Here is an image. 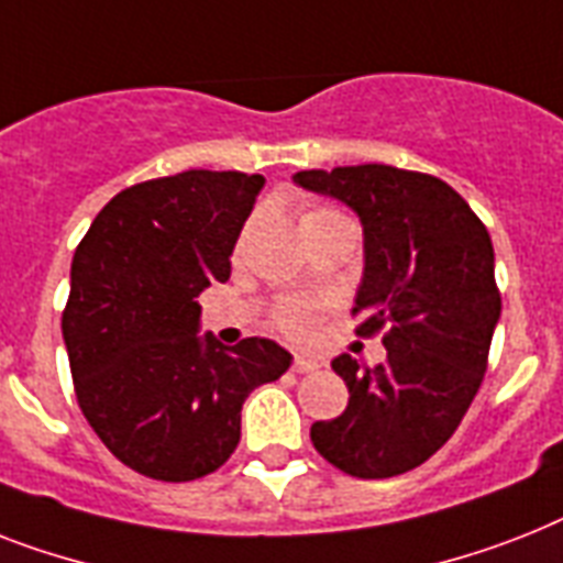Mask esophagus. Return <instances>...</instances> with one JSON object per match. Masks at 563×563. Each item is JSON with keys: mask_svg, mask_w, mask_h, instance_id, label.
<instances>
[{"mask_svg": "<svg viewBox=\"0 0 563 563\" xmlns=\"http://www.w3.org/2000/svg\"><path fill=\"white\" fill-rule=\"evenodd\" d=\"M321 367L314 358H306V355H295V361H291V369L295 373H314V369Z\"/></svg>", "mask_w": 563, "mask_h": 563, "instance_id": "esophagus-1", "label": "esophagus"}]
</instances>
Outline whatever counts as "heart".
I'll list each match as a JSON object with an SVG mask.
<instances>
[{"instance_id": "b5f03b06", "label": "heart", "mask_w": 563, "mask_h": 563, "mask_svg": "<svg viewBox=\"0 0 563 563\" xmlns=\"http://www.w3.org/2000/svg\"><path fill=\"white\" fill-rule=\"evenodd\" d=\"M329 219H346L344 213H338L335 208H303L300 213V231L312 225H321ZM251 231V225L245 228V234ZM245 240V236H242ZM323 306L318 300H309V297H283L280 303L272 309V323L277 332H283L291 341H309V338L318 335V327H321Z\"/></svg>"}]
</instances>
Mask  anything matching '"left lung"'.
Masks as SVG:
<instances>
[{"label": "left lung", "instance_id": "left-lung-1", "mask_svg": "<svg viewBox=\"0 0 563 563\" xmlns=\"http://www.w3.org/2000/svg\"><path fill=\"white\" fill-rule=\"evenodd\" d=\"M300 187L346 202L364 225L355 335L385 332V364L338 355L350 387L338 419L312 424L318 454L350 477L385 479L437 454L477 396L500 318L495 249L442 178L390 164L300 170Z\"/></svg>", "mask_w": 563, "mask_h": 563}]
</instances>
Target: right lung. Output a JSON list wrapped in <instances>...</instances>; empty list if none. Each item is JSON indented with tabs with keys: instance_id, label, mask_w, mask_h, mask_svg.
I'll return each mask as SVG.
<instances>
[{
	"instance_id": "1",
	"label": "right lung",
	"mask_w": 563,
	"mask_h": 563,
	"mask_svg": "<svg viewBox=\"0 0 563 563\" xmlns=\"http://www.w3.org/2000/svg\"><path fill=\"white\" fill-rule=\"evenodd\" d=\"M263 176L185 170L112 196L71 260L63 341L77 405L132 472L213 474L240 445V410L291 355L268 338H199L196 297L231 277Z\"/></svg>"
}]
</instances>
